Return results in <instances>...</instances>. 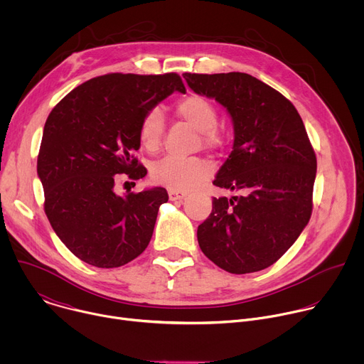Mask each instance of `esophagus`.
Masks as SVG:
<instances>
[{"mask_svg": "<svg viewBox=\"0 0 364 364\" xmlns=\"http://www.w3.org/2000/svg\"><path fill=\"white\" fill-rule=\"evenodd\" d=\"M186 196H187V194L183 193V191H174V190H170V191H168V197H170L171 201H181V200H184Z\"/></svg>", "mask_w": 364, "mask_h": 364, "instance_id": "34e87169", "label": "esophagus"}]
</instances>
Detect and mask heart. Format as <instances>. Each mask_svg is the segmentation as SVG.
Segmentation results:
<instances>
[{
	"label": "heart",
	"instance_id": "1",
	"mask_svg": "<svg viewBox=\"0 0 364 364\" xmlns=\"http://www.w3.org/2000/svg\"><path fill=\"white\" fill-rule=\"evenodd\" d=\"M177 115L198 131V145L207 149H220L225 145V135L216 127L219 112L215 103L201 95H187L176 105ZM166 129L163 112L152 108L142 117L138 127V138L144 149L157 152L161 146ZM212 164L203 159L166 157L151 168L154 183L174 191H188L203 183L212 174Z\"/></svg>",
	"mask_w": 364,
	"mask_h": 364
}]
</instances>
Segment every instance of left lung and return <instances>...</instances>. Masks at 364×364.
<instances>
[{
  "label": "left lung",
  "mask_w": 364,
  "mask_h": 364,
  "mask_svg": "<svg viewBox=\"0 0 364 364\" xmlns=\"http://www.w3.org/2000/svg\"><path fill=\"white\" fill-rule=\"evenodd\" d=\"M198 95L215 97L235 128L233 151L213 184L237 193L213 197L197 229L201 252L230 274L262 271L292 246L313 213L317 159L292 103L240 73H184Z\"/></svg>",
  "instance_id": "left-lung-1"
}]
</instances>
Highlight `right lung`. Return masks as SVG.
I'll return each mask as SVG.
<instances>
[{"label":"right lung","mask_w":364,"mask_h":364,"mask_svg":"<svg viewBox=\"0 0 364 364\" xmlns=\"http://www.w3.org/2000/svg\"><path fill=\"white\" fill-rule=\"evenodd\" d=\"M174 90L186 93L177 73H108L75 87L51 109L37 157L44 213L80 261L118 268L148 246L167 190L118 196L115 184L146 176L134 155L138 127Z\"/></svg>","instance_id":"1"}]
</instances>
